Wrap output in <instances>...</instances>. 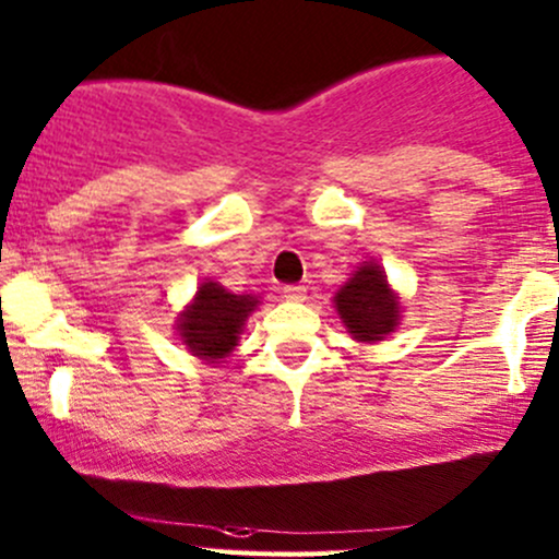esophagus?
<instances>
[{
	"instance_id": "34e87169",
	"label": "esophagus",
	"mask_w": 559,
	"mask_h": 559,
	"mask_svg": "<svg viewBox=\"0 0 559 559\" xmlns=\"http://www.w3.org/2000/svg\"><path fill=\"white\" fill-rule=\"evenodd\" d=\"M282 293H285V298L293 300V304H300V300H306V287L304 285H287Z\"/></svg>"
}]
</instances>
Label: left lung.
Returning a JSON list of instances; mask_svg holds the SVG:
<instances>
[{
  "label": "left lung",
  "instance_id": "8db88e82",
  "mask_svg": "<svg viewBox=\"0 0 559 559\" xmlns=\"http://www.w3.org/2000/svg\"><path fill=\"white\" fill-rule=\"evenodd\" d=\"M334 308L358 343H379L400 324V298L382 266L364 261L334 293Z\"/></svg>",
  "mask_w": 559,
  "mask_h": 559
}]
</instances>
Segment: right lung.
Instances as JSON below:
<instances>
[{"instance_id": "1", "label": "right lung", "mask_w": 559, "mask_h": 559, "mask_svg": "<svg viewBox=\"0 0 559 559\" xmlns=\"http://www.w3.org/2000/svg\"><path fill=\"white\" fill-rule=\"evenodd\" d=\"M255 295H235L216 282H203L195 298L177 317L182 345L209 364H219L238 345L248 313L255 311Z\"/></svg>"}]
</instances>
